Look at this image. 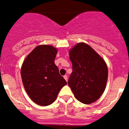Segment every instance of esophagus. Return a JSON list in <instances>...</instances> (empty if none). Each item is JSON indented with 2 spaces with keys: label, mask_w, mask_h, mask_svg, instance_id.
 I'll return each mask as SVG.
<instances>
[{
  "label": "esophagus",
  "mask_w": 129,
  "mask_h": 129,
  "mask_svg": "<svg viewBox=\"0 0 129 129\" xmlns=\"http://www.w3.org/2000/svg\"><path fill=\"white\" fill-rule=\"evenodd\" d=\"M63 78H64V79H66V81H67V80H68V78H67V75L63 76Z\"/></svg>",
  "instance_id": "34e87169"
}]
</instances>
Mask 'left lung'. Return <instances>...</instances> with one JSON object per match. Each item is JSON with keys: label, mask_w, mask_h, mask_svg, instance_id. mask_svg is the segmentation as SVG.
<instances>
[{"label": "left lung", "mask_w": 129, "mask_h": 129, "mask_svg": "<svg viewBox=\"0 0 129 129\" xmlns=\"http://www.w3.org/2000/svg\"><path fill=\"white\" fill-rule=\"evenodd\" d=\"M73 72L68 80L77 100L86 104L98 100L105 90L108 80L107 65L91 47L77 44L69 51Z\"/></svg>", "instance_id": "1"}]
</instances>
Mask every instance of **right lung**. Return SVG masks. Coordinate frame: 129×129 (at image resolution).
I'll return each instance as SVG.
<instances>
[{
  "label": "right lung",
  "mask_w": 129,
  "mask_h": 129,
  "mask_svg": "<svg viewBox=\"0 0 129 129\" xmlns=\"http://www.w3.org/2000/svg\"><path fill=\"white\" fill-rule=\"evenodd\" d=\"M57 53L50 45H40L27 56L23 63L21 76L30 98L38 105H50L67 84L55 64Z\"/></svg>",
  "instance_id": "obj_1"
}]
</instances>
